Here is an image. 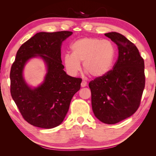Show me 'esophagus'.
I'll list each match as a JSON object with an SVG mask.
<instances>
[{"label": "esophagus", "instance_id": "34e87169", "mask_svg": "<svg viewBox=\"0 0 156 156\" xmlns=\"http://www.w3.org/2000/svg\"><path fill=\"white\" fill-rule=\"evenodd\" d=\"M87 85V81H84V80H83V81L81 83V87H86Z\"/></svg>", "mask_w": 156, "mask_h": 156}]
</instances>
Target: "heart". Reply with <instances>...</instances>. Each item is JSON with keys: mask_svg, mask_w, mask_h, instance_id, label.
Listing matches in <instances>:
<instances>
[{"mask_svg": "<svg viewBox=\"0 0 156 156\" xmlns=\"http://www.w3.org/2000/svg\"><path fill=\"white\" fill-rule=\"evenodd\" d=\"M72 54L64 56V64L68 73L76 75L83 62L84 69L94 77H100L110 70L115 56V49L110 41L94 37H83L71 45Z\"/></svg>", "mask_w": 156, "mask_h": 156, "instance_id": "obj_1", "label": "heart"}]
</instances>
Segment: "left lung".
<instances>
[{"label":"left lung","instance_id":"left-lung-1","mask_svg":"<svg viewBox=\"0 0 156 156\" xmlns=\"http://www.w3.org/2000/svg\"><path fill=\"white\" fill-rule=\"evenodd\" d=\"M105 36L118 46L119 57L113 69L88 85L94 115L103 123L115 124L139 107L145 86L144 62L136 47L124 36L115 32Z\"/></svg>","mask_w":156,"mask_h":156}]
</instances>
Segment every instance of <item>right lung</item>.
<instances>
[{
  "instance_id": "obj_1",
  "label": "right lung",
  "mask_w": 156,
  "mask_h": 156,
  "mask_svg": "<svg viewBox=\"0 0 156 156\" xmlns=\"http://www.w3.org/2000/svg\"><path fill=\"white\" fill-rule=\"evenodd\" d=\"M72 34L70 31L38 32L17 52L10 70V92L23 118L32 126L45 129L59 126L73 95L81 88L82 79L67 75L61 60L62 41ZM37 55L44 60L48 72L44 83L32 89L23 78L22 71L27 61Z\"/></svg>"
}]
</instances>
